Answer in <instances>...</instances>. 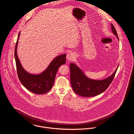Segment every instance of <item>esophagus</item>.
<instances>
[{
    "mask_svg": "<svg viewBox=\"0 0 134 134\" xmlns=\"http://www.w3.org/2000/svg\"><path fill=\"white\" fill-rule=\"evenodd\" d=\"M74 53L73 52H69L68 53H67V56H66V59L68 61H72L74 58Z\"/></svg>",
    "mask_w": 134,
    "mask_h": 134,
    "instance_id": "obj_1",
    "label": "esophagus"
}]
</instances>
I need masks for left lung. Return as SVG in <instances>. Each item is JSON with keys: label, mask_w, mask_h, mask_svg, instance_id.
Wrapping results in <instances>:
<instances>
[{"label": "left lung", "mask_w": 134, "mask_h": 134, "mask_svg": "<svg viewBox=\"0 0 134 134\" xmlns=\"http://www.w3.org/2000/svg\"><path fill=\"white\" fill-rule=\"evenodd\" d=\"M111 25L112 32L119 41L115 28L112 24H111ZM118 65L115 71L110 76L98 80L89 78L78 66L75 63H71L70 65V82L73 90L79 95L87 97L95 96L102 93L113 80Z\"/></svg>", "instance_id": "obj_1"}]
</instances>
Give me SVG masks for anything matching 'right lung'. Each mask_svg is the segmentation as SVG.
<instances>
[{"instance_id": "right-lung-1", "label": "right lung", "mask_w": 134, "mask_h": 134, "mask_svg": "<svg viewBox=\"0 0 134 134\" xmlns=\"http://www.w3.org/2000/svg\"><path fill=\"white\" fill-rule=\"evenodd\" d=\"M20 31L15 46V58L18 76L23 86L31 92L43 94L52 89L55 77L59 67L66 63V54H62L54 58L48 67L39 74H32L26 71L22 67L17 55V46Z\"/></svg>"}]
</instances>
